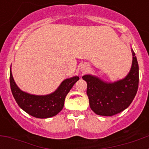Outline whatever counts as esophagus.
Here are the masks:
<instances>
[{
    "label": "esophagus",
    "instance_id": "obj_1",
    "mask_svg": "<svg viewBox=\"0 0 149 149\" xmlns=\"http://www.w3.org/2000/svg\"><path fill=\"white\" fill-rule=\"evenodd\" d=\"M87 69H88V67L86 66V65H84V66L81 68V72H86V71H87Z\"/></svg>",
    "mask_w": 149,
    "mask_h": 149
}]
</instances>
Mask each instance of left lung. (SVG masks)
<instances>
[{"label": "left lung", "mask_w": 149, "mask_h": 149, "mask_svg": "<svg viewBox=\"0 0 149 149\" xmlns=\"http://www.w3.org/2000/svg\"><path fill=\"white\" fill-rule=\"evenodd\" d=\"M133 60L130 72L124 78L107 82L97 76L85 74L91 110L99 116H111L129 107L136 95L139 84V65L131 48Z\"/></svg>", "instance_id": "1"}]
</instances>
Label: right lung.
<instances>
[{
    "label": "right lung",
    "mask_w": 149,
    "mask_h": 149,
    "mask_svg": "<svg viewBox=\"0 0 149 149\" xmlns=\"http://www.w3.org/2000/svg\"><path fill=\"white\" fill-rule=\"evenodd\" d=\"M79 79L78 76L65 79L54 92L39 95L22 91L14 81L11 68L10 71V87L18 105L29 115L39 119L54 116L63 110L67 94Z\"/></svg>",
    "instance_id": "1"
}]
</instances>
